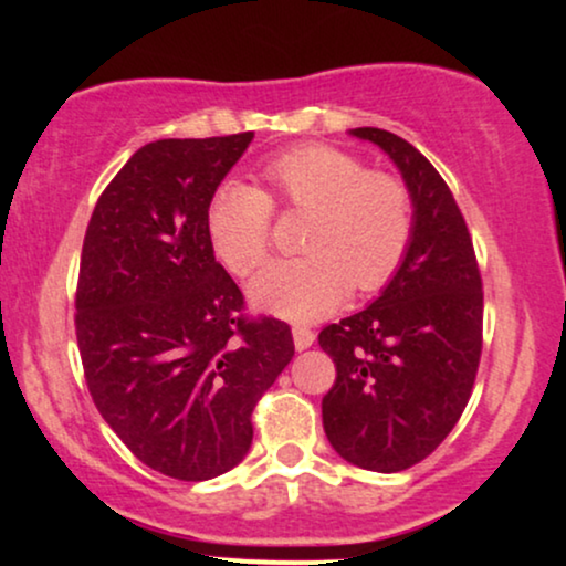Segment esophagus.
Segmentation results:
<instances>
[{"label": "esophagus", "mask_w": 566, "mask_h": 566, "mask_svg": "<svg viewBox=\"0 0 566 566\" xmlns=\"http://www.w3.org/2000/svg\"><path fill=\"white\" fill-rule=\"evenodd\" d=\"M292 340H295L297 350H305V348L314 346L316 335H314V329L303 327V324H295V327H292Z\"/></svg>", "instance_id": "esophagus-1"}]
</instances>
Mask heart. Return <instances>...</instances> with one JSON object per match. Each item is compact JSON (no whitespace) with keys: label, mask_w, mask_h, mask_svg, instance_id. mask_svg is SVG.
Returning <instances> with one entry per match:
<instances>
[{"label":"heart","mask_w":566,"mask_h":566,"mask_svg":"<svg viewBox=\"0 0 566 566\" xmlns=\"http://www.w3.org/2000/svg\"><path fill=\"white\" fill-rule=\"evenodd\" d=\"M269 191L223 180L205 210L216 255L237 276L269 258L274 201L308 212L303 255L271 263L252 279L258 308L284 319L311 322L337 308L354 287L369 295L399 274L415 233L409 188L396 175L367 170L354 154L335 146H297L263 165Z\"/></svg>","instance_id":"obj_1"}]
</instances>
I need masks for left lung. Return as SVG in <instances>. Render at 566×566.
I'll return each mask as SVG.
<instances>
[{
	"mask_svg": "<svg viewBox=\"0 0 566 566\" xmlns=\"http://www.w3.org/2000/svg\"><path fill=\"white\" fill-rule=\"evenodd\" d=\"M350 135L373 140L399 167L415 233L378 301L319 333L337 369L322 420L340 458L396 473L437 450L469 405L482 356V274L463 212L437 167L388 129L356 127Z\"/></svg>",
	"mask_w": 566,
	"mask_h": 566,
	"instance_id": "left-lung-1",
	"label": "left lung"
}]
</instances>
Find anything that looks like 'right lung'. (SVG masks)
<instances>
[{
	"label": "right lung",
	"instance_id": "add662e5",
	"mask_svg": "<svg viewBox=\"0 0 566 566\" xmlns=\"http://www.w3.org/2000/svg\"><path fill=\"white\" fill-rule=\"evenodd\" d=\"M252 133L138 148L97 199L76 282V343L97 412L148 469L205 482L244 460L252 409L295 354L250 319L205 210Z\"/></svg>",
	"mask_w": 566,
	"mask_h": 566
}]
</instances>
